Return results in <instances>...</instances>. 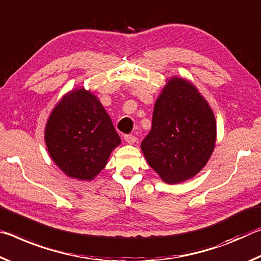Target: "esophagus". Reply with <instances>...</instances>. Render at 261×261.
Masks as SVG:
<instances>
[{
  "instance_id": "34e87169",
  "label": "esophagus",
  "mask_w": 261,
  "mask_h": 261,
  "mask_svg": "<svg viewBox=\"0 0 261 261\" xmlns=\"http://www.w3.org/2000/svg\"><path fill=\"white\" fill-rule=\"evenodd\" d=\"M123 139H125V141H126V142H128V143L136 142V138H135L134 135H132V134H126L125 136H123Z\"/></svg>"
}]
</instances>
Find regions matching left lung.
Returning <instances> with one entry per match:
<instances>
[{
	"label": "left lung",
	"mask_w": 261,
	"mask_h": 261,
	"mask_svg": "<svg viewBox=\"0 0 261 261\" xmlns=\"http://www.w3.org/2000/svg\"><path fill=\"white\" fill-rule=\"evenodd\" d=\"M216 122L193 84L171 79L159 97L151 129L141 143L149 165L168 184L195 176L215 146Z\"/></svg>",
	"instance_id": "8db88e82"
}]
</instances>
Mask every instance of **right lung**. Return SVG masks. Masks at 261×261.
I'll return each mask as SVG.
<instances>
[{
    "label": "right lung",
    "mask_w": 261,
    "mask_h": 261,
    "mask_svg": "<svg viewBox=\"0 0 261 261\" xmlns=\"http://www.w3.org/2000/svg\"><path fill=\"white\" fill-rule=\"evenodd\" d=\"M46 146L69 177L90 180L105 168L120 143L100 101L84 89L72 91L55 106L45 130Z\"/></svg>",
    "instance_id": "obj_1"
}]
</instances>
